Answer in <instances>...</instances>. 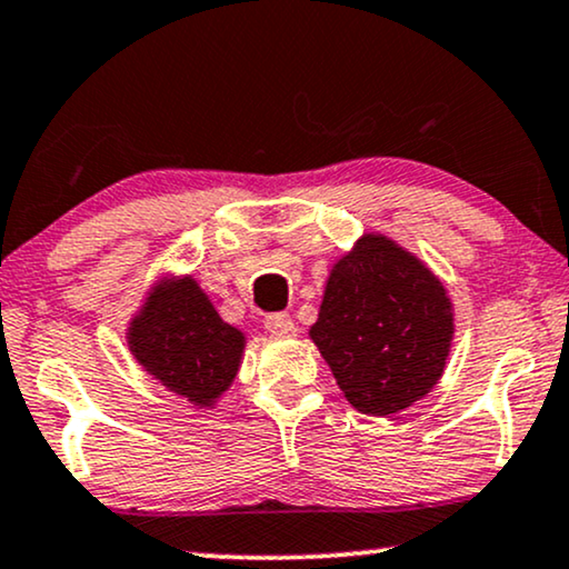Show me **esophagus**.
<instances>
[{"label":"esophagus","mask_w":569,"mask_h":569,"mask_svg":"<svg viewBox=\"0 0 569 569\" xmlns=\"http://www.w3.org/2000/svg\"><path fill=\"white\" fill-rule=\"evenodd\" d=\"M264 330L276 338H293L297 336V322L286 312H272L264 317Z\"/></svg>","instance_id":"34e87169"}]
</instances>
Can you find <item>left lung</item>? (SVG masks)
Masks as SVG:
<instances>
[{"label": "left lung", "instance_id": "left-lung-1", "mask_svg": "<svg viewBox=\"0 0 569 569\" xmlns=\"http://www.w3.org/2000/svg\"><path fill=\"white\" fill-rule=\"evenodd\" d=\"M456 312L427 262L380 231L332 262L309 338L356 411L396 416L442 380Z\"/></svg>", "mask_w": 569, "mask_h": 569}]
</instances>
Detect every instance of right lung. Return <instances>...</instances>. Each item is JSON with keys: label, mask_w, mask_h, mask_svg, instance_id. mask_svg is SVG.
Here are the masks:
<instances>
[{"label": "right lung", "mask_w": 569, "mask_h": 569, "mask_svg": "<svg viewBox=\"0 0 569 569\" xmlns=\"http://www.w3.org/2000/svg\"><path fill=\"white\" fill-rule=\"evenodd\" d=\"M142 372L194 408H213L244 359L247 336L223 322L194 276H161L127 328Z\"/></svg>", "instance_id": "add662e5"}]
</instances>
